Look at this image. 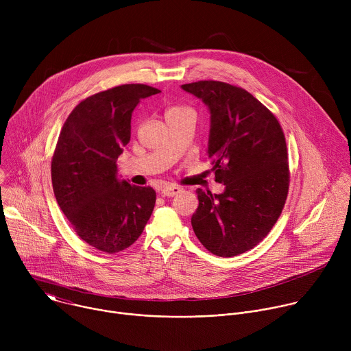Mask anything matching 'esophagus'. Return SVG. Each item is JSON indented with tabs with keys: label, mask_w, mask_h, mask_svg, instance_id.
I'll return each mask as SVG.
<instances>
[{
	"label": "esophagus",
	"mask_w": 351,
	"mask_h": 351,
	"mask_svg": "<svg viewBox=\"0 0 351 351\" xmlns=\"http://www.w3.org/2000/svg\"><path fill=\"white\" fill-rule=\"evenodd\" d=\"M180 191H182V187H179V186H176V184H167V186H164V187L161 189V193H162L164 195H167V197H173V195L179 194Z\"/></svg>",
	"instance_id": "1"
}]
</instances>
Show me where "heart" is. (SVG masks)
Returning a JSON list of instances; mask_svg holds the SVG:
<instances>
[{
  "mask_svg": "<svg viewBox=\"0 0 351 351\" xmlns=\"http://www.w3.org/2000/svg\"><path fill=\"white\" fill-rule=\"evenodd\" d=\"M184 111H190L187 107H180V106H176V107H171L168 111H167V115H172V114H179V112H184Z\"/></svg>",
  "mask_w": 351,
  "mask_h": 351,
  "instance_id": "b5f03b06",
  "label": "heart"
}]
</instances>
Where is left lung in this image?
Listing matches in <instances>:
<instances>
[{"label": "left lung", "instance_id": "1", "mask_svg": "<svg viewBox=\"0 0 351 351\" xmlns=\"http://www.w3.org/2000/svg\"><path fill=\"white\" fill-rule=\"evenodd\" d=\"M211 112L208 157L222 194L197 189L193 230L208 252L234 257L256 247L285 207L290 171L276 117L247 90L218 80L182 86Z\"/></svg>", "mask_w": 351, "mask_h": 351}]
</instances>
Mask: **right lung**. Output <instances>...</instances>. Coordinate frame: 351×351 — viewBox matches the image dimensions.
I'll use <instances>...</instances> for the list:
<instances>
[{
    "instance_id": "right-lung-1",
    "label": "right lung",
    "mask_w": 351,
    "mask_h": 351,
    "mask_svg": "<svg viewBox=\"0 0 351 351\" xmlns=\"http://www.w3.org/2000/svg\"><path fill=\"white\" fill-rule=\"evenodd\" d=\"M158 93L147 84H122L82 99L54 149L51 180L60 208L82 240L107 254L130 247L156 206L153 187L117 178V160L130 140L133 110Z\"/></svg>"
}]
</instances>
